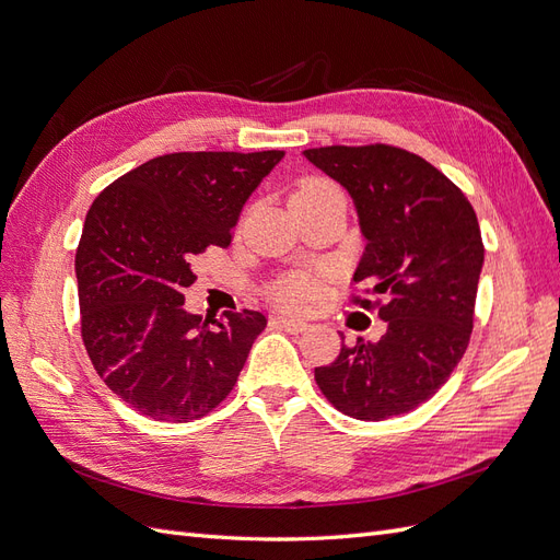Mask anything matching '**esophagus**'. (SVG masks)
I'll use <instances>...</instances> for the list:
<instances>
[{"instance_id":"esophagus-1","label":"esophagus","mask_w":560,"mask_h":560,"mask_svg":"<svg viewBox=\"0 0 560 560\" xmlns=\"http://www.w3.org/2000/svg\"><path fill=\"white\" fill-rule=\"evenodd\" d=\"M273 325L292 331V334H299V331H306L308 329V322L306 319H299V317H290V315H278L273 317Z\"/></svg>"}]
</instances>
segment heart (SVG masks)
<instances>
[{"label": "heart", "mask_w": 560, "mask_h": 560, "mask_svg": "<svg viewBox=\"0 0 560 560\" xmlns=\"http://www.w3.org/2000/svg\"><path fill=\"white\" fill-rule=\"evenodd\" d=\"M338 194L336 186L322 179H306L299 184V189L292 194L290 200L299 198H319V196H329ZM322 296V280L315 273H292L282 278L273 287V299L280 303V306L287 308H311L313 303H317Z\"/></svg>", "instance_id": "heart-1"}]
</instances>
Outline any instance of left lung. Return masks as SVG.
<instances>
[{"label": "left lung", "mask_w": 560, "mask_h": 560, "mask_svg": "<svg viewBox=\"0 0 560 560\" xmlns=\"http://www.w3.org/2000/svg\"><path fill=\"white\" fill-rule=\"evenodd\" d=\"M352 196L366 247L352 280L378 301L385 334L358 338L315 369L338 411L358 420L404 416L442 387L469 343L483 243L467 196L411 151L389 144L303 151ZM384 303H380V299Z\"/></svg>", "instance_id": "left-lung-1"}]
</instances>
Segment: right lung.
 Instances as JSON below:
<instances>
[{
	"label": "right lung",
	"instance_id": "obj_1",
	"mask_svg": "<svg viewBox=\"0 0 560 560\" xmlns=\"http://www.w3.org/2000/svg\"><path fill=\"white\" fill-rule=\"evenodd\" d=\"M284 151H179L112 182L77 247L81 338L97 376L135 411L165 422L208 416L238 381L259 311L194 315L184 290Z\"/></svg>",
	"mask_w": 560,
	"mask_h": 560
}]
</instances>
